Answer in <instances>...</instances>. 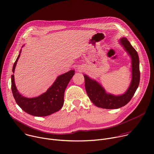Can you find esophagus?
Masks as SVG:
<instances>
[{
  "label": "esophagus",
  "mask_w": 154,
  "mask_h": 154,
  "mask_svg": "<svg viewBox=\"0 0 154 154\" xmlns=\"http://www.w3.org/2000/svg\"><path fill=\"white\" fill-rule=\"evenodd\" d=\"M78 72H82L84 71V69L82 68H81V67H79L78 69Z\"/></svg>",
  "instance_id": "34e87169"
}]
</instances>
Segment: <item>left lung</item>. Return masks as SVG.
Returning a JSON list of instances; mask_svg holds the SVG:
<instances>
[{
	"instance_id": "8db88e82",
	"label": "left lung",
	"mask_w": 154,
	"mask_h": 154,
	"mask_svg": "<svg viewBox=\"0 0 154 154\" xmlns=\"http://www.w3.org/2000/svg\"><path fill=\"white\" fill-rule=\"evenodd\" d=\"M118 42L131 58V81L124 94L116 95L106 91L102 84L97 80L84 75L87 95L98 107L116 109L125 106L131 101L139 85L140 73L138 54L126 38H120Z\"/></svg>"
}]
</instances>
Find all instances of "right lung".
I'll return each instance as SVG.
<instances>
[{"label": "right lung", "instance_id": "1", "mask_svg": "<svg viewBox=\"0 0 154 154\" xmlns=\"http://www.w3.org/2000/svg\"><path fill=\"white\" fill-rule=\"evenodd\" d=\"M24 45L22 46V47ZM22 49L13 67L15 68L20 56ZM75 75V70L58 76L53 84L45 93L37 97L27 98L22 96L18 91L14 81V74L11 75V90L17 104L26 113L35 116H45L59 110L64 105L66 88Z\"/></svg>", "mask_w": 154, "mask_h": 154}]
</instances>
